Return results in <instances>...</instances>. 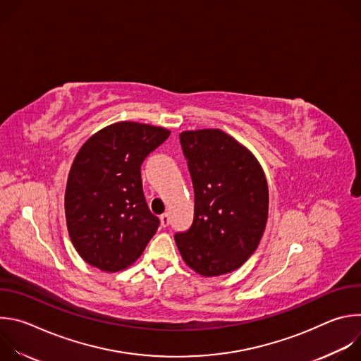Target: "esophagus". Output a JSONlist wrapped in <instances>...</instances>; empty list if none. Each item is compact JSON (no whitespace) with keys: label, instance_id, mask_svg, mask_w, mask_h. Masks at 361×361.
<instances>
[{"label":"esophagus","instance_id":"1","mask_svg":"<svg viewBox=\"0 0 361 361\" xmlns=\"http://www.w3.org/2000/svg\"><path fill=\"white\" fill-rule=\"evenodd\" d=\"M160 221H161V226L163 227H169L170 224V216L167 213H164L161 217H160Z\"/></svg>","mask_w":361,"mask_h":361}]
</instances>
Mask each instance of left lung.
Instances as JSON below:
<instances>
[{
  "label": "left lung",
  "mask_w": 361,
  "mask_h": 361,
  "mask_svg": "<svg viewBox=\"0 0 361 361\" xmlns=\"http://www.w3.org/2000/svg\"><path fill=\"white\" fill-rule=\"evenodd\" d=\"M180 144L194 188V219L174 238L187 266L205 277L241 267L259 247L269 187L252 154L221 130L183 131Z\"/></svg>",
  "instance_id": "obj_1"
}]
</instances>
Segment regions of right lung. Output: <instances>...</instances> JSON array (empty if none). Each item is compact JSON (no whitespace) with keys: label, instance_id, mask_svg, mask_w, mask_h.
I'll return each instance as SVG.
<instances>
[{"label":"right lung","instance_id":"right-lung-1","mask_svg":"<svg viewBox=\"0 0 361 361\" xmlns=\"http://www.w3.org/2000/svg\"><path fill=\"white\" fill-rule=\"evenodd\" d=\"M169 135L166 128L121 121L80 148L67 181L66 217L71 241L88 264L120 271L156 234L160 220L145 202L141 166Z\"/></svg>","mask_w":361,"mask_h":361}]
</instances>
